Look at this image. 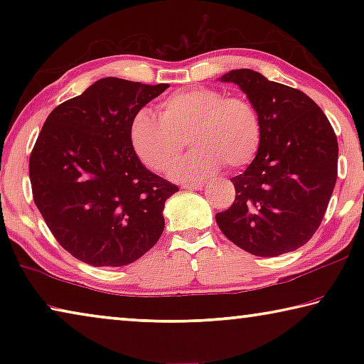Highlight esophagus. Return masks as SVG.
<instances>
[{
  "label": "esophagus",
  "instance_id": "1",
  "mask_svg": "<svg viewBox=\"0 0 364 364\" xmlns=\"http://www.w3.org/2000/svg\"><path fill=\"white\" fill-rule=\"evenodd\" d=\"M204 181H196V183H188V184H181L183 189H202L204 188Z\"/></svg>",
  "mask_w": 364,
  "mask_h": 364
}]
</instances>
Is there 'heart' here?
Returning <instances> with one entry per match:
<instances>
[{
  "mask_svg": "<svg viewBox=\"0 0 364 364\" xmlns=\"http://www.w3.org/2000/svg\"><path fill=\"white\" fill-rule=\"evenodd\" d=\"M128 138L134 156L154 171L170 167L188 139L194 149L170 168L171 178L188 181L223 164L232 170L249 165L260 147L262 123L245 97L197 86L165 97L160 115L146 107L134 112Z\"/></svg>",
  "mask_w": 364,
  "mask_h": 364,
  "instance_id": "obj_1",
  "label": "heart"
}]
</instances>
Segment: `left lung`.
I'll return each mask as SVG.
<instances>
[{
    "instance_id": "obj_1",
    "label": "left lung",
    "mask_w": 364,
    "mask_h": 364,
    "mask_svg": "<svg viewBox=\"0 0 364 364\" xmlns=\"http://www.w3.org/2000/svg\"><path fill=\"white\" fill-rule=\"evenodd\" d=\"M236 83L257 109L262 141L244 173L231 178L236 199L215 215L221 232L252 255L278 257L310 241L337 180L338 144L328 117L300 90L237 69Z\"/></svg>"
}]
</instances>
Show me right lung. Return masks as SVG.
<instances>
[{"label":"right lung","mask_w":364,"mask_h":364,"mask_svg":"<svg viewBox=\"0 0 364 364\" xmlns=\"http://www.w3.org/2000/svg\"><path fill=\"white\" fill-rule=\"evenodd\" d=\"M167 88L101 78L48 115L28 164L33 200L80 262L125 267L162 236L165 200L178 186L139 162L128 127Z\"/></svg>","instance_id":"right-lung-1"}]
</instances>
